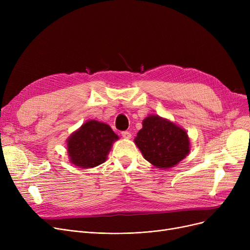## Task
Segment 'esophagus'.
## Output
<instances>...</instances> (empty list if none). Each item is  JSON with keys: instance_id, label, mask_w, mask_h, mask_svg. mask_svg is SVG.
<instances>
[{"instance_id": "1", "label": "esophagus", "mask_w": 250, "mask_h": 250, "mask_svg": "<svg viewBox=\"0 0 250 250\" xmlns=\"http://www.w3.org/2000/svg\"><path fill=\"white\" fill-rule=\"evenodd\" d=\"M122 136H123L124 139H127V140L132 138V135H130L129 132H123V133H122Z\"/></svg>"}]
</instances>
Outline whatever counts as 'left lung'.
Returning <instances> with one entry per match:
<instances>
[{"label": "left lung", "mask_w": 250, "mask_h": 250, "mask_svg": "<svg viewBox=\"0 0 250 250\" xmlns=\"http://www.w3.org/2000/svg\"><path fill=\"white\" fill-rule=\"evenodd\" d=\"M134 142L144 158L164 170L177 165L190 152L187 130L158 114H150L143 121Z\"/></svg>", "instance_id": "1"}]
</instances>
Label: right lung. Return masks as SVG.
<instances>
[{"label":"right lung","instance_id":"right-lung-1","mask_svg":"<svg viewBox=\"0 0 250 250\" xmlns=\"http://www.w3.org/2000/svg\"><path fill=\"white\" fill-rule=\"evenodd\" d=\"M118 136L107 125L95 120L84 123L67 140L69 160L79 168H93L107 159Z\"/></svg>","mask_w":250,"mask_h":250}]
</instances>
